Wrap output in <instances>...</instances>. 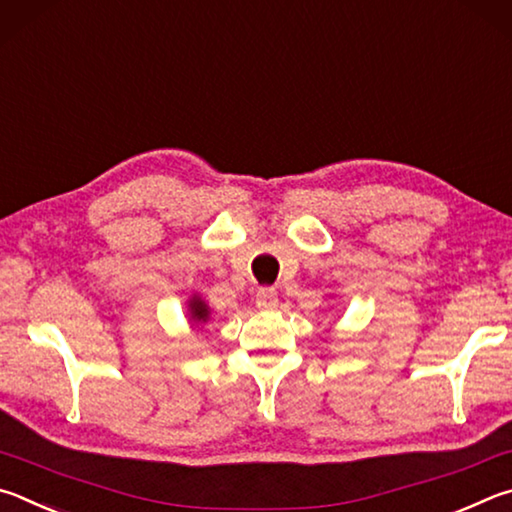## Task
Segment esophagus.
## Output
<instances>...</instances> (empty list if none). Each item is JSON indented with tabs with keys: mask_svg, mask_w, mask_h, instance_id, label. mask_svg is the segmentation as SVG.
I'll return each mask as SVG.
<instances>
[{
	"mask_svg": "<svg viewBox=\"0 0 512 512\" xmlns=\"http://www.w3.org/2000/svg\"><path fill=\"white\" fill-rule=\"evenodd\" d=\"M256 306L261 310H274L279 306V294L272 288H261L256 294Z\"/></svg>",
	"mask_w": 512,
	"mask_h": 512,
	"instance_id": "34e87169",
	"label": "esophagus"
}]
</instances>
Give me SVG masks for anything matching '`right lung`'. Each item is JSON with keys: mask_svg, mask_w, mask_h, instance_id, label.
Wrapping results in <instances>:
<instances>
[{"mask_svg": "<svg viewBox=\"0 0 512 512\" xmlns=\"http://www.w3.org/2000/svg\"><path fill=\"white\" fill-rule=\"evenodd\" d=\"M191 312H193V319H197V321H206V317H209V310H206L204 301H200V299H193Z\"/></svg>", "mask_w": 512, "mask_h": 512, "instance_id": "1", "label": "right lung"}]
</instances>
